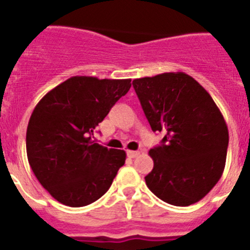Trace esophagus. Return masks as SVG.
Wrapping results in <instances>:
<instances>
[{
  "instance_id": "1",
  "label": "esophagus",
  "mask_w": 250,
  "mask_h": 250,
  "mask_svg": "<svg viewBox=\"0 0 250 250\" xmlns=\"http://www.w3.org/2000/svg\"><path fill=\"white\" fill-rule=\"evenodd\" d=\"M126 154L129 158H135V156L139 155V151H135V150H127Z\"/></svg>"
}]
</instances>
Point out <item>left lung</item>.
Returning <instances> with one entry per match:
<instances>
[{
  "label": "left lung",
  "mask_w": 250,
  "mask_h": 250,
  "mask_svg": "<svg viewBox=\"0 0 250 250\" xmlns=\"http://www.w3.org/2000/svg\"><path fill=\"white\" fill-rule=\"evenodd\" d=\"M154 132H164L145 176L163 202L188 207L203 199L224 171L229 134L222 112L196 80L184 72H165L132 81Z\"/></svg>",
  "instance_id": "obj_1"
}]
</instances>
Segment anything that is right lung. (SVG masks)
Segmentation results:
<instances>
[{
  "mask_svg": "<svg viewBox=\"0 0 250 250\" xmlns=\"http://www.w3.org/2000/svg\"><path fill=\"white\" fill-rule=\"evenodd\" d=\"M130 83L70 77L32 111L26 132L28 163L40 184L61 204L79 208L96 202L125 164L124 150L107 149L92 135Z\"/></svg>",
  "mask_w": 250,
  "mask_h": 250,
  "instance_id": "1",
  "label": "right lung"
}]
</instances>
